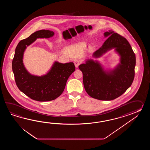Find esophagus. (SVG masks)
Wrapping results in <instances>:
<instances>
[{
  "label": "esophagus",
  "mask_w": 150,
  "mask_h": 150,
  "mask_svg": "<svg viewBox=\"0 0 150 150\" xmlns=\"http://www.w3.org/2000/svg\"><path fill=\"white\" fill-rule=\"evenodd\" d=\"M80 63H81V62H80V61H74V65H75V67H76V68L78 67H79V65L80 64Z\"/></svg>",
  "instance_id": "1"
}]
</instances>
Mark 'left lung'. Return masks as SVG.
<instances>
[{"instance_id":"1","label":"left lung","mask_w":150,"mask_h":150,"mask_svg":"<svg viewBox=\"0 0 150 150\" xmlns=\"http://www.w3.org/2000/svg\"><path fill=\"white\" fill-rule=\"evenodd\" d=\"M108 38L93 57H102L114 49L120 56V63L113 69H105L97 60L88 59L79 66L83 73L87 93L93 98L110 101L116 99L130 87L134 76L136 56L127 39L112 30L103 34Z\"/></svg>"}]
</instances>
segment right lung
I'll use <instances>...</instances> for the list:
<instances>
[{"label":"right lung","mask_w":150,"mask_h":150,"mask_svg":"<svg viewBox=\"0 0 150 150\" xmlns=\"http://www.w3.org/2000/svg\"><path fill=\"white\" fill-rule=\"evenodd\" d=\"M54 33L42 29L19 42L12 61V70L19 89L30 99L49 101L57 98L63 92L69 77L76 70L73 62L61 63L54 61L47 74L41 76L30 74L23 63L25 49L37 38H49Z\"/></svg>","instance_id":"obj_1"}]
</instances>
